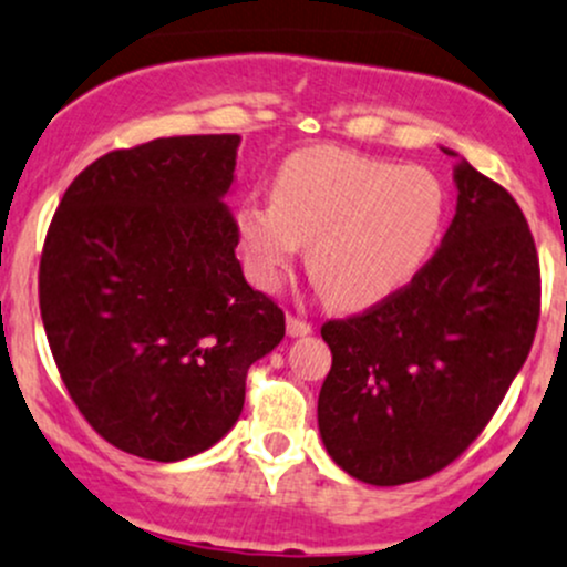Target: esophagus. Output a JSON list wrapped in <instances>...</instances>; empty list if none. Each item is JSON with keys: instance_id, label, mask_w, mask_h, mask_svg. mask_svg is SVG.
Masks as SVG:
<instances>
[{"instance_id": "obj_1", "label": "esophagus", "mask_w": 567, "mask_h": 567, "mask_svg": "<svg viewBox=\"0 0 567 567\" xmlns=\"http://www.w3.org/2000/svg\"><path fill=\"white\" fill-rule=\"evenodd\" d=\"M312 331H315V328L309 326V322H303V320H298V317L288 315V336L298 339V336H309Z\"/></svg>"}]
</instances>
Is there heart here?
<instances>
[{
    "instance_id": "heart-1",
    "label": "heart",
    "mask_w": 567,
    "mask_h": 567,
    "mask_svg": "<svg viewBox=\"0 0 567 567\" xmlns=\"http://www.w3.org/2000/svg\"><path fill=\"white\" fill-rule=\"evenodd\" d=\"M444 217L446 190L425 166L309 147L279 166L271 198L241 204L236 234L258 288H279L309 241V277L336 307L360 309L412 282L439 245Z\"/></svg>"
}]
</instances>
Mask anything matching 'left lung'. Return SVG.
Masks as SVG:
<instances>
[{"label": "left lung", "instance_id": "obj_1", "mask_svg": "<svg viewBox=\"0 0 567 567\" xmlns=\"http://www.w3.org/2000/svg\"><path fill=\"white\" fill-rule=\"evenodd\" d=\"M457 158L455 220L439 252L365 315L331 320L317 425L341 471L377 487L416 482L468 450L519 374L540 277L512 193Z\"/></svg>", "mask_w": 567, "mask_h": 567}]
</instances>
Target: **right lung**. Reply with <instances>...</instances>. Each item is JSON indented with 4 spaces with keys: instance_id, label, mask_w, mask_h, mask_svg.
I'll return each mask as SVG.
<instances>
[{
    "instance_id": "add662e5",
    "label": "right lung",
    "mask_w": 567,
    "mask_h": 567,
    "mask_svg": "<svg viewBox=\"0 0 567 567\" xmlns=\"http://www.w3.org/2000/svg\"><path fill=\"white\" fill-rule=\"evenodd\" d=\"M241 136H166L93 161L55 209L40 312L72 401L128 455L177 463L239 420L285 315L236 260Z\"/></svg>"
}]
</instances>
